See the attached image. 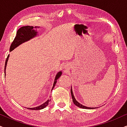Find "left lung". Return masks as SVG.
I'll list each match as a JSON object with an SVG mask.
<instances>
[{"label": "left lung", "instance_id": "8db88e82", "mask_svg": "<svg viewBox=\"0 0 127 127\" xmlns=\"http://www.w3.org/2000/svg\"><path fill=\"white\" fill-rule=\"evenodd\" d=\"M71 97H72V99H73V103L75 104L76 106H77L78 107H80V108H84V109H94V108H91V107H86L84 106V105H82V104H81L80 103H79L76 100L74 96L73 95V90H72V89H71Z\"/></svg>", "mask_w": 127, "mask_h": 127}]
</instances>
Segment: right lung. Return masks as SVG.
Listing matches in <instances>:
<instances>
[{"label": "right lung", "instance_id": "1", "mask_svg": "<svg viewBox=\"0 0 127 127\" xmlns=\"http://www.w3.org/2000/svg\"><path fill=\"white\" fill-rule=\"evenodd\" d=\"M38 27H33V26H23L22 28L19 29L17 30L16 33V36L15 38H14L12 44H11L10 47V52H12V50L15 49L16 47H17V46H19V45L22 44L23 43H25L26 41H29L31 38H34V37H36L37 34V32L36 30H35V29L37 28ZM9 54L7 56V59H6V62H5V66H4V73L6 72V65H7V61L9 60ZM6 74V73H5ZM62 74V71H59L57 73L55 77V79H54V81L53 83V86L52 90L54 89V86L57 83V80L59 79V78L61 76V75ZM50 101H51L50 99H48L44 103H43L41 105H39V106L34 107V108H28V109L32 110H41L45 108L47 105L49 104V102Z\"/></svg>", "mask_w": 127, "mask_h": 127}]
</instances>
